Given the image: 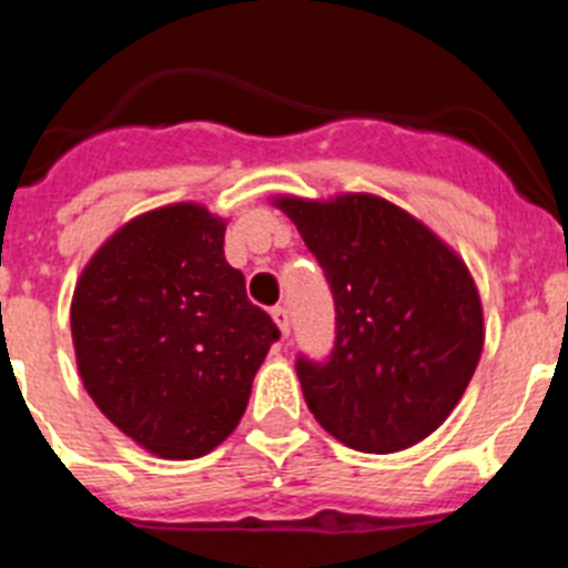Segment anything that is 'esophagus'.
I'll list each match as a JSON object with an SVG mask.
<instances>
[{
    "label": "esophagus",
    "instance_id": "obj_1",
    "mask_svg": "<svg viewBox=\"0 0 568 568\" xmlns=\"http://www.w3.org/2000/svg\"><path fill=\"white\" fill-rule=\"evenodd\" d=\"M272 320L277 322L280 333H283V336H288V333H291V316H288V311L283 308V305H277V308H272Z\"/></svg>",
    "mask_w": 568,
    "mask_h": 568
}]
</instances>
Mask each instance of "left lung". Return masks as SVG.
<instances>
[{
	"label": "left lung",
	"instance_id": "8db88e82",
	"mask_svg": "<svg viewBox=\"0 0 568 568\" xmlns=\"http://www.w3.org/2000/svg\"><path fill=\"white\" fill-rule=\"evenodd\" d=\"M336 305L325 362L296 356L308 409L338 443L404 452L459 404L481 356V302L463 260L378 195L277 199Z\"/></svg>",
	"mask_w": 568,
	"mask_h": 568
}]
</instances>
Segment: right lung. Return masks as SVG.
I'll return each instance as SVG.
<instances>
[{"label": "right lung", "instance_id": "add662e5", "mask_svg": "<svg viewBox=\"0 0 568 568\" xmlns=\"http://www.w3.org/2000/svg\"><path fill=\"white\" fill-rule=\"evenodd\" d=\"M224 221L199 204L129 221L72 296L78 369L98 409L164 459H195L241 423L280 338L224 257Z\"/></svg>", "mask_w": 568, "mask_h": 568}]
</instances>
